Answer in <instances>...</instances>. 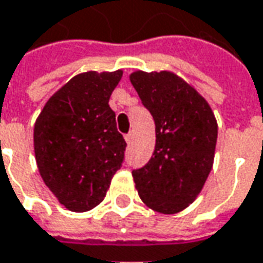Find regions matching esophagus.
<instances>
[{"label":"esophagus","mask_w":263,"mask_h":263,"mask_svg":"<svg viewBox=\"0 0 263 263\" xmlns=\"http://www.w3.org/2000/svg\"><path fill=\"white\" fill-rule=\"evenodd\" d=\"M125 141L128 142V144H131L132 141H134V134L132 132H129V134H126L125 135Z\"/></svg>","instance_id":"1"}]
</instances>
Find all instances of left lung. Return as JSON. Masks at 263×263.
Instances as JSON below:
<instances>
[{"instance_id": "obj_1", "label": "left lung", "mask_w": 263, "mask_h": 263, "mask_svg": "<svg viewBox=\"0 0 263 263\" xmlns=\"http://www.w3.org/2000/svg\"><path fill=\"white\" fill-rule=\"evenodd\" d=\"M129 80L157 135L149 162L132 171L135 188L151 209L178 214L195 201L212 170L216 119L206 100L174 72L135 71Z\"/></svg>"}]
</instances>
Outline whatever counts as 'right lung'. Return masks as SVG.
I'll return each instance as SVG.
<instances>
[{
    "label": "right lung",
    "mask_w": 263,
    "mask_h": 263,
    "mask_svg": "<svg viewBox=\"0 0 263 263\" xmlns=\"http://www.w3.org/2000/svg\"><path fill=\"white\" fill-rule=\"evenodd\" d=\"M122 71L75 75L47 101L34 125V152L42 181L72 212L104 201L124 161L109 97Z\"/></svg>",
    "instance_id": "1"
}]
</instances>
